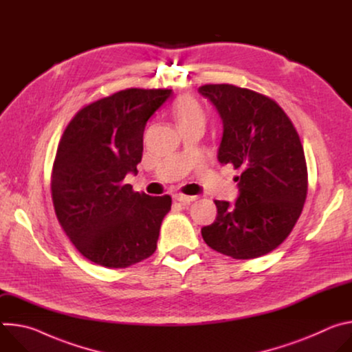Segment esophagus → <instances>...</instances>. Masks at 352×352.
Wrapping results in <instances>:
<instances>
[{
    "mask_svg": "<svg viewBox=\"0 0 352 352\" xmlns=\"http://www.w3.org/2000/svg\"><path fill=\"white\" fill-rule=\"evenodd\" d=\"M197 196H188V195H182V193H175L174 195V199L177 200V202H181V204H190L193 202V200H196Z\"/></svg>",
    "mask_w": 352,
    "mask_h": 352,
    "instance_id": "1",
    "label": "esophagus"
}]
</instances>
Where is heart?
I'll return each instance as SVG.
<instances>
[{"label": "heart", "instance_id": "heart-1", "mask_svg": "<svg viewBox=\"0 0 352 352\" xmlns=\"http://www.w3.org/2000/svg\"><path fill=\"white\" fill-rule=\"evenodd\" d=\"M171 111L179 129L195 124H205V111L193 96L185 94L178 97L173 104Z\"/></svg>", "mask_w": 352, "mask_h": 352}]
</instances>
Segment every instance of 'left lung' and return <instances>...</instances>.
I'll list each match as a JSON object with an SVG mask.
<instances>
[{"label": "left lung", "mask_w": 352, "mask_h": 352, "mask_svg": "<svg viewBox=\"0 0 352 352\" xmlns=\"http://www.w3.org/2000/svg\"><path fill=\"white\" fill-rule=\"evenodd\" d=\"M223 120L219 162L239 171L235 204L214 200L217 217L202 228L205 242L232 259H255L276 249L298 221L308 192L299 135L273 98L228 83L204 85Z\"/></svg>", "instance_id": "1"}]
</instances>
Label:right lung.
<instances>
[{
	"label": "right lung",
	"mask_w": 352,
	"mask_h": 352,
	"mask_svg": "<svg viewBox=\"0 0 352 352\" xmlns=\"http://www.w3.org/2000/svg\"><path fill=\"white\" fill-rule=\"evenodd\" d=\"M171 89L120 90L80 109L58 143L52 174L57 219L90 262L124 269L155 254L171 196L124 184L142 160L147 120Z\"/></svg>",
	"instance_id": "add662e5"
}]
</instances>
